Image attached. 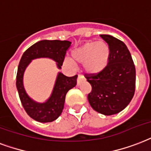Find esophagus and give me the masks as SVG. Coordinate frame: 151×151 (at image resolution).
Listing matches in <instances>:
<instances>
[{
    "label": "esophagus",
    "mask_w": 151,
    "mask_h": 151,
    "mask_svg": "<svg viewBox=\"0 0 151 151\" xmlns=\"http://www.w3.org/2000/svg\"><path fill=\"white\" fill-rule=\"evenodd\" d=\"M83 79V76L82 75H78V78H77V85H78V86L80 85V83H81V81Z\"/></svg>",
    "instance_id": "obj_1"
}]
</instances>
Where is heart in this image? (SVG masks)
I'll return each instance as SVG.
<instances>
[{
    "label": "heart",
    "instance_id": "heart-1",
    "mask_svg": "<svg viewBox=\"0 0 151 151\" xmlns=\"http://www.w3.org/2000/svg\"><path fill=\"white\" fill-rule=\"evenodd\" d=\"M110 50L104 41L87 42L72 52V58L78 63H83V68L90 74H98L108 65ZM68 65H73L72 60H65Z\"/></svg>",
    "mask_w": 151,
    "mask_h": 151
}]
</instances>
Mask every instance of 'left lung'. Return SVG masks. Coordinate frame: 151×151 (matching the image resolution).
Masks as SVG:
<instances>
[{"label":"left lung","mask_w":151,"mask_h":151,"mask_svg":"<svg viewBox=\"0 0 151 151\" xmlns=\"http://www.w3.org/2000/svg\"><path fill=\"white\" fill-rule=\"evenodd\" d=\"M108 44V65L98 74H85L91 92L88 101L92 108L103 115L120 113L130 103L135 94V68L128 47L109 35H100Z\"/></svg>","instance_id":"obj_1"}]
</instances>
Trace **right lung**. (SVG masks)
Returning <instances> with one entry per match:
<instances>
[{
  "mask_svg": "<svg viewBox=\"0 0 151 151\" xmlns=\"http://www.w3.org/2000/svg\"><path fill=\"white\" fill-rule=\"evenodd\" d=\"M71 44L69 41H39L28 48L21 57L16 75V87L23 108L28 115L36 121L47 123L59 117L64 109L67 92L76 85L77 75L68 77L61 72H58L50 97L45 102L39 103L32 100L26 93L23 82L26 68L32 60L48 57L56 61L57 68L60 69L66 51Z\"/></svg>",
  "mask_w": 151,
  "mask_h": 151,
  "instance_id": "right-lung-1",
  "label": "right lung"
}]
</instances>
